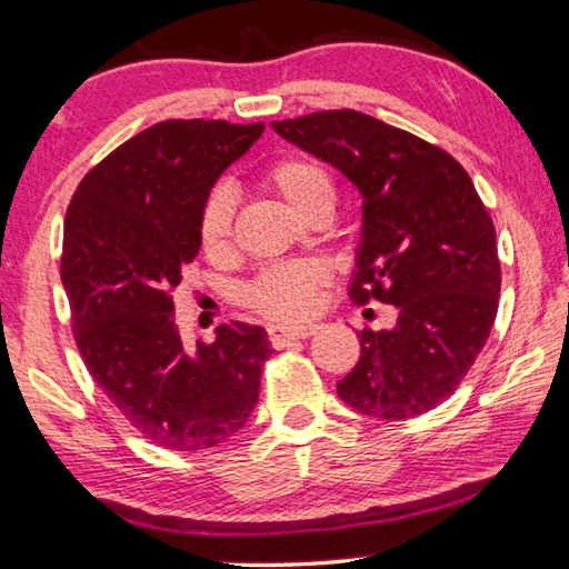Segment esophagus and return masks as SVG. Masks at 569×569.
<instances>
[{
	"instance_id": "34e87169",
	"label": "esophagus",
	"mask_w": 569,
	"mask_h": 569,
	"mask_svg": "<svg viewBox=\"0 0 569 569\" xmlns=\"http://www.w3.org/2000/svg\"><path fill=\"white\" fill-rule=\"evenodd\" d=\"M315 333H318V326H272L269 328V340H272V346L279 348L290 343V340H302Z\"/></svg>"
}]
</instances>
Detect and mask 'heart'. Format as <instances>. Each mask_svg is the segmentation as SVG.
<instances>
[{"label": "heart", "mask_w": 569, "mask_h": 569, "mask_svg": "<svg viewBox=\"0 0 569 569\" xmlns=\"http://www.w3.org/2000/svg\"><path fill=\"white\" fill-rule=\"evenodd\" d=\"M264 182L284 198L295 213L308 218L336 203V186L330 172L310 157H279L264 170ZM236 216V196L229 186H216L206 196L198 216V239L206 254L218 257L229 249ZM320 261H282L261 272L247 290V302L257 312L274 320H302L315 308L318 287L326 282Z\"/></svg>", "instance_id": "b5f03b06"}]
</instances>
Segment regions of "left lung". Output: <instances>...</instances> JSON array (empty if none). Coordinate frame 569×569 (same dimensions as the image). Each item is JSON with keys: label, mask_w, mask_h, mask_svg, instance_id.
<instances>
[{"label": "left lung", "mask_w": 569, "mask_h": 569, "mask_svg": "<svg viewBox=\"0 0 569 569\" xmlns=\"http://www.w3.org/2000/svg\"><path fill=\"white\" fill-rule=\"evenodd\" d=\"M333 164L363 198L351 300L397 308L391 330H361L338 397L356 412L409 419L458 389L491 333L501 261L496 229L456 157L353 109L272 121Z\"/></svg>", "instance_id": "1"}]
</instances>
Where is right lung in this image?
I'll use <instances>...</instances> for the list:
<instances>
[{"mask_svg":"<svg viewBox=\"0 0 569 569\" xmlns=\"http://www.w3.org/2000/svg\"><path fill=\"white\" fill-rule=\"evenodd\" d=\"M261 132L160 121L103 157L68 206L60 279L76 346L113 409L164 450L216 448L257 407L267 330L223 322L213 343L188 348L172 292L200 251V206Z\"/></svg>","mask_w":569,"mask_h":569,"instance_id":"add662e5","label":"right lung"}]
</instances>
